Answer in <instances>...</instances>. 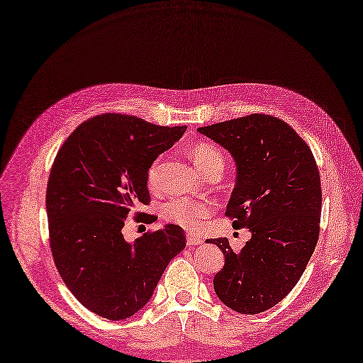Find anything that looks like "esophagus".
Segmentation results:
<instances>
[{"label":"esophagus","mask_w":363,"mask_h":363,"mask_svg":"<svg viewBox=\"0 0 363 363\" xmlns=\"http://www.w3.org/2000/svg\"><path fill=\"white\" fill-rule=\"evenodd\" d=\"M201 243H203V240H201V237H199V235L187 234V245L195 246V245H201Z\"/></svg>","instance_id":"34e87169"}]
</instances>
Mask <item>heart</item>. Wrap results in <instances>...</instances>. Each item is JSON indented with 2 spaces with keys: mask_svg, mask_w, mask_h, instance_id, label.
Wrapping results in <instances>:
<instances>
[{
  "mask_svg": "<svg viewBox=\"0 0 363 363\" xmlns=\"http://www.w3.org/2000/svg\"><path fill=\"white\" fill-rule=\"evenodd\" d=\"M190 156L194 159L195 165L199 168L203 174L212 167L225 165L223 154L211 143H196L190 151ZM159 179V164H152L148 169V186L156 187ZM213 212L212 201L206 198H189L179 196L172 198L164 206V217L167 221L174 223L186 229H196L201 225L203 220L211 217Z\"/></svg>",
  "mask_w": 363,
  "mask_h": 363,
  "instance_id": "heart-1",
  "label": "heart"
}]
</instances>
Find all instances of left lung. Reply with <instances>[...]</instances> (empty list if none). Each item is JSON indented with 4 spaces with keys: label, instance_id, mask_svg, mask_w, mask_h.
I'll return each instance as SVG.
<instances>
[{
    "label": "left lung",
    "instance_id": "1",
    "mask_svg": "<svg viewBox=\"0 0 363 363\" xmlns=\"http://www.w3.org/2000/svg\"><path fill=\"white\" fill-rule=\"evenodd\" d=\"M226 148L237 182L226 217L251 230L240 252L226 237L207 240L225 254L213 277L229 309L256 315L289 295L309 264L320 235L321 182L313 154L287 123L265 113L199 128Z\"/></svg>",
    "mask_w": 363,
    "mask_h": 363
}]
</instances>
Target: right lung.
<instances>
[{"mask_svg": "<svg viewBox=\"0 0 363 363\" xmlns=\"http://www.w3.org/2000/svg\"><path fill=\"white\" fill-rule=\"evenodd\" d=\"M187 126H157L125 113L84 121L60 146L46 187L50 248L65 285L99 317L118 321L148 303L167 265L186 248L176 225L128 243L121 229L157 217L148 206V169Z\"/></svg>", "mask_w": 363, "mask_h": 363, "instance_id": "obj_1", "label": "right lung"}]
</instances>
